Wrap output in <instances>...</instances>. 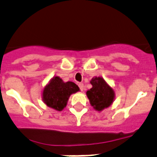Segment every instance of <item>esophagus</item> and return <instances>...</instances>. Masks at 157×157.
<instances>
[{"label": "esophagus", "mask_w": 157, "mask_h": 157, "mask_svg": "<svg viewBox=\"0 0 157 157\" xmlns=\"http://www.w3.org/2000/svg\"><path fill=\"white\" fill-rule=\"evenodd\" d=\"M78 87H79L81 91H83V90H84V85H83V83H78Z\"/></svg>", "instance_id": "esophagus-1"}]
</instances>
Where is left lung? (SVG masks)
Here are the masks:
<instances>
[{
  "instance_id": "left-lung-1",
  "label": "left lung",
  "mask_w": 157,
  "mask_h": 157,
  "mask_svg": "<svg viewBox=\"0 0 157 157\" xmlns=\"http://www.w3.org/2000/svg\"><path fill=\"white\" fill-rule=\"evenodd\" d=\"M90 83L93 87L86 92V95L93 108L101 111L113 103L114 92L101 77L93 78Z\"/></svg>"
}]
</instances>
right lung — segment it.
I'll use <instances>...</instances> for the list:
<instances>
[{"label":"right lung","instance_id":"add662e5","mask_svg":"<svg viewBox=\"0 0 157 157\" xmlns=\"http://www.w3.org/2000/svg\"><path fill=\"white\" fill-rule=\"evenodd\" d=\"M78 91L79 88L75 83L64 82L61 78L56 76L44 88L43 100L48 107L61 111L66 107L70 95Z\"/></svg>","mask_w":157,"mask_h":157}]
</instances>
